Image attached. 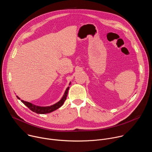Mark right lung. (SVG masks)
<instances>
[{
	"instance_id": "1",
	"label": "right lung",
	"mask_w": 152,
	"mask_h": 152,
	"mask_svg": "<svg viewBox=\"0 0 152 152\" xmlns=\"http://www.w3.org/2000/svg\"><path fill=\"white\" fill-rule=\"evenodd\" d=\"M70 83H71V82H70L69 85H70ZM69 90V86H68V87L66 88V91H65V92H64V94L62 97L61 98V99L59 102H58L57 103H56L55 104H54L53 105L49 106H37V105H35V104H34L33 103H31L30 102L24 101L23 100H21V102H22L23 104H25L28 107H29L32 111H33V112H34L37 114H48V113H52V112L56 110L57 109H58V108H59L61 106H62L64 102L66 101V100L67 99ZM17 97L18 99H19V100L20 99L17 96Z\"/></svg>"
}]
</instances>
